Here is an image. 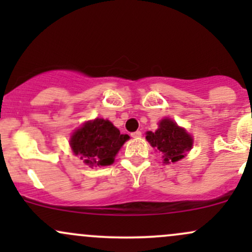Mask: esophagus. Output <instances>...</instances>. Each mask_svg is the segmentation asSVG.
<instances>
[{
	"label": "esophagus",
	"mask_w": 252,
	"mask_h": 252,
	"mask_svg": "<svg viewBox=\"0 0 252 252\" xmlns=\"http://www.w3.org/2000/svg\"><path fill=\"white\" fill-rule=\"evenodd\" d=\"M131 136H132V137H134V138H140V137H141V136H142V132H141V131H140V130H137V131L132 132V134H131Z\"/></svg>",
	"instance_id": "esophagus-1"
}]
</instances>
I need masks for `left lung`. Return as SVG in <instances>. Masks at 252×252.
Here are the masks:
<instances>
[{
	"label": "left lung",
	"instance_id": "obj_1",
	"mask_svg": "<svg viewBox=\"0 0 252 252\" xmlns=\"http://www.w3.org/2000/svg\"><path fill=\"white\" fill-rule=\"evenodd\" d=\"M147 141L162 154L164 163H174L186 156L193 147V137L170 118H163L155 132L148 131Z\"/></svg>",
	"mask_w": 252,
	"mask_h": 252
}]
</instances>
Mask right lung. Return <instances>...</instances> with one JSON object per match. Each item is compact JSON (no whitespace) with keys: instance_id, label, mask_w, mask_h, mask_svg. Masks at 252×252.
<instances>
[{"instance_id":"right-lung-1","label":"right lung","mask_w":252,"mask_h":252,"mask_svg":"<svg viewBox=\"0 0 252 252\" xmlns=\"http://www.w3.org/2000/svg\"><path fill=\"white\" fill-rule=\"evenodd\" d=\"M129 140L128 135L121 131L110 121L96 118L88 121L71 136L70 146L74 155H78L88 166H109L115 156Z\"/></svg>"}]
</instances>
